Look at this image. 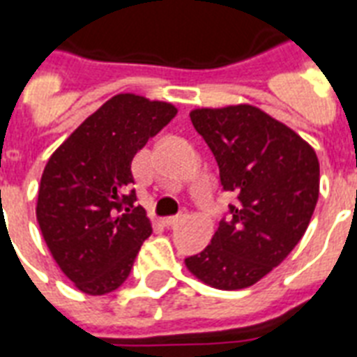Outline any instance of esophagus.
Segmentation results:
<instances>
[{
    "label": "esophagus",
    "mask_w": 357,
    "mask_h": 357,
    "mask_svg": "<svg viewBox=\"0 0 357 357\" xmlns=\"http://www.w3.org/2000/svg\"><path fill=\"white\" fill-rule=\"evenodd\" d=\"M185 217H187V209H183V211H181V213H178V215H174V217H167V219H165V225H167V227H176V225H178V222H181L185 219Z\"/></svg>",
    "instance_id": "34e87169"
}]
</instances>
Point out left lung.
<instances>
[{
	"instance_id": "obj_1",
	"label": "left lung",
	"mask_w": 357,
	"mask_h": 357,
	"mask_svg": "<svg viewBox=\"0 0 357 357\" xmlns=\"http://www.w3.org/2000/svg\"><path fill=\"white\" fill-rule=\"evenodd\" d=\"M190 121L211 149L222 189L236 195L211 243L185 258L192 275L241 290L277 268L303 238L320 190L314 149L251 105L197 108Z\"/></svg>"
}]
</instances>
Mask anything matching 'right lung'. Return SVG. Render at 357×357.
I'll list each match as a JSON object with an SVG mask.
<instances>
[{
	"instance_id": "1",
	"label": "right lung",
	"mask_w": 357,
	"mask_h": 357,
	"mask_svg": "<svg viewBox=\"0 0 357 357\" xmlns=\"http://www.w3.org/2000/svg\"><path fill=\"white\" fill-rule=\"evenodd\" d=\"M176 106L119 93L89 116L48 159L37 197V221L52 257L89 296L116 290L151 236L136 206L130 162L167 127Z\"/></svg>"
}]
</instances>
